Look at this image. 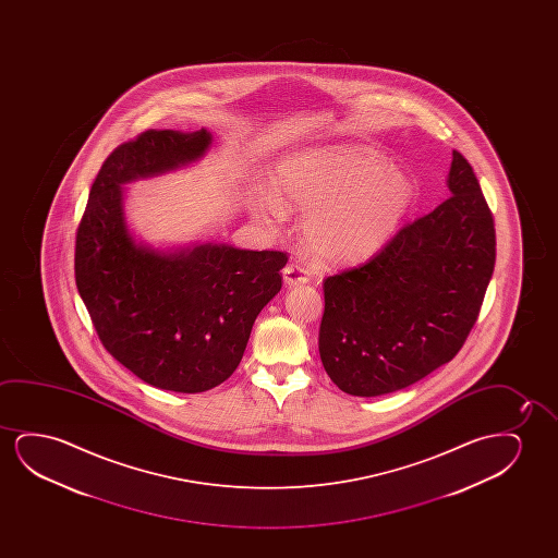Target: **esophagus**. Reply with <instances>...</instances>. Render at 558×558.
I'll return each mask as SVG.
<instances>
[{"label":"esophagus","instance_id":"esophagus-1","mask_svg":"<svg viewBox=\"0 0 558 558\" xmlns=\"http://www.w3.org/2000/svg\"><path fill=\"white\" fill-rule=\"evenodd\" d=\"M283 282L288 286H301V283L308 282V275H306L305 268L290 263L288 267L283 268Z\"/></svg>","mask_w":558,"mask_h":558}]
</instances>
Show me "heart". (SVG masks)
<instances>
[{"label": "heart", "instance_id": "1", "mask_svg": "<svg viewBox=\"0 0 558 558\" xmlns=\"http://www.w3.org/2000/svg\"><path fill=\"white\" fill-rule=\"evenodd\" d=\"M276 192L253 204L260 221L278 227L286 211H306L301 238L320 263H354L377 252L412 202V183L360 148L299 154L276 171Z\"/></svg>", "mask_w": 558, "mask_h": 558}]
</instances>
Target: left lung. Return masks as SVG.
Here are the masks:
<instances>
[{
    "label": "left lung",
    "instance_id": "8db88e82",
    "mask_svg": "<svg viewBox=\"0 0 558 558\" xmlns=\"http://www.w3.org/2000/svg\"><path fill=\"white\" fill-rule=\"evenodd\" d=\"M451 196L359 267L324 280L318 351L352 397H379L450 362L481 314L496 265L494 215L453 150Z\"/></svg>",
    "mask_w": 558,
    "mask_h": 558
}]
</instances>
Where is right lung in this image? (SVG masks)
Returning <instances> with one entry per match:
<instances>
[{"mask_svg":"<svg viewBox=\"0 0 558 558\" xmlns=\"http://www.w3.org/2000/svg\"><path fill=\"white\" fill-rule=\"evenodd\" d=\"M209 143L206 130H146L116 146L76 232L77 291L100 343L138 379L175 392H204L234 374L288 263L268 250L206 244L158 253L133 242L120 184L196 160Z\"/></svg>","mask_w":558,"mask_h":558,"instance_id":"1","label":"right lung"}]
</instances>
